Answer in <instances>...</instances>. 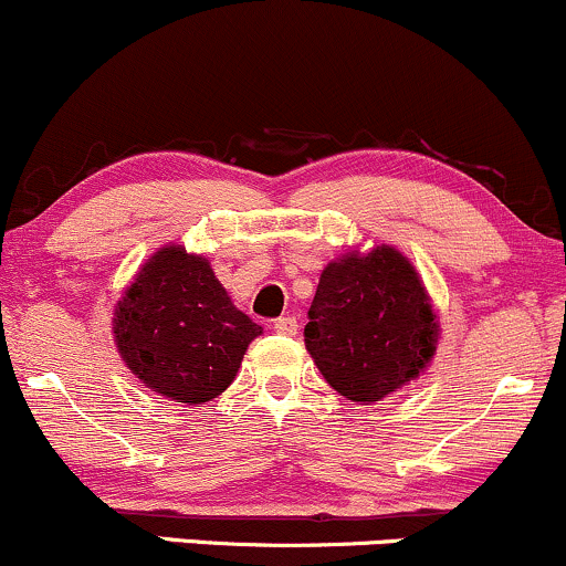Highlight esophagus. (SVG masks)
I'll return each mask as SVG.
<instances>
[{"mask_svg": "<svg viewBox=\"0 0 566 566\" xmlns=\"http://www.w3.org/2000/svg\"><path fill=\"white\" fill-rule=\"evenodd\" d=\"M272 328H275L277 334H285V336H294L296 334V317H291V315H285V317H277L275 323H272Z\"/></svg>", "mask_w": 566, "mask_h": 566, "instance_id": "1", "label": "esophagus"}]
</instances>
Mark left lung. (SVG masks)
I'll return each instance as SVG.
<instances>
[{
    "instance_id": "obj_1",
    "label": "left lung",
    "mask_w": 566,
    "mask_h": 566,
    "mask_svg": "<svg viewBox=\"0 0 566 566\" xmlns=\"http://www.w3.org/2000/svg\"><path fill=\"white\" fill-rule=\"evenodd\" d=\"M307 317V353L347 401H382L420 377L438 345L420 272L392 245L328 262Z\"/></svg>"
}]
</instances>
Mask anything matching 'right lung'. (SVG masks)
<instances>
[{"label": "right lung", "instance_id": "1", "mask_svg": "<svg viewBox=\"0 0 566 566\" xmlns=\"http://www.w3.org/2000/svg\"><path fill=\"white\" fill-rule=\"evenodd\" d=\"M114 345L149 390L176 403H206L238 377L262 326L234 307L211 262L184 245L155 251L112 317Z\"/></svg>", "mask_w": 566, "mask_h": 566}]
</instances>
